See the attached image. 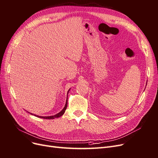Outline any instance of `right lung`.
<instances>
[{
    "label": "right lung",
    "mask_w": 158,
    "mask_h": 158,
    "mask_svg": "<svg viewBox=\"0 0 158 158\" xmlns=\"http://www.w3.org/2000/svg\"><path fill=\"white\" fill-rule=\"evenodd\" d=\"M69 91H70V89L68 91V93L69 92ZM67 102H68V98H67V99H66V104H65V106H64V107L63 108V109L62 110V111H60V112H59V113H57V114H56L55 115H53V116H47V117H41V116H38V115H35V114H34L35 116H36V117H40V118H45V119H53V118H58V117H61L62 115H63V114L64 113V112H65V111H66V107H67ZM31 114H33L32 113H31Z\"/></svg>",
    "instance_id": "obj_1"
}]
</instances>
